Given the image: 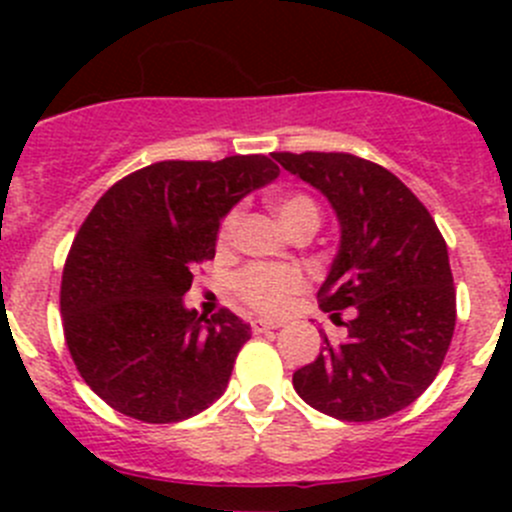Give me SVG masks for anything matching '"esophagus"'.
I'll return each instance as SVG.
<instances>
[{"instance_id":"esophagus-1","label":"esophagus","mask_w":512,"mask_h":512,"mask_svg":"<svg viewBox=\"0 0 512 512\" xmlns=\"http://www.w3.org/2000/svg\"><path fill=\"white\" fill-rule=\"evenodd\" d=\"M250 327H252V332H255V334H265V332H270V329H277V324L275 322H265V319H252Z\"/></svg>"}]
</instances>
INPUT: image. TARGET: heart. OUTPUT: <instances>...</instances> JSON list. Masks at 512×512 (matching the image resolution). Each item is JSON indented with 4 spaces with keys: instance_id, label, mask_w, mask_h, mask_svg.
<instances>
[{
    "instance_id": "b5f03b06",
    "label": "heart",
    "mask_w": 512,
    "mask_h": 512,
    "mask_svg": "<svg viewBox=\"0 0 512 512\" xmlns=\"http://www.w3.org/2000/svg\"><path fill=\"white\" fill-rule=\"evenodd\" d=\"M277 218L289 232L302 225H319V208L309 195L289 193L275 203ZM240 213L232 210L223 218L218 230L220 245H230L235 237ZM304 275L297 267H275V265H252L235 277V292L242 302L260 314H282L297 294L304 292Z\"/></svg>"
}]
</instances>
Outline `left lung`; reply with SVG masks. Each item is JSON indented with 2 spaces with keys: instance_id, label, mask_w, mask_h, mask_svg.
<instances>
[{
  "instance_id": "left-lung-1",
  "label": "left lung",
  "mask_w": 512,
  "mask_h": 512,
  "mask_svg": "<svg viewBox=\"0 0 512 512\" xmlns=\"http://www.w3.org/2000/svg\"><path fill=\"white\" fill-rule=\"evenodd\" d=\"M337 213L339 252L319 307L347 337L294 371V391L339 421H376L431 386L456 327L448 247L421 200L381 165L352 153H272Z\"/></svg>"
}]
</instances>
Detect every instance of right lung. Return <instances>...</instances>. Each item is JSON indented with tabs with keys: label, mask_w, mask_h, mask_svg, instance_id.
I'll use <instances>...</instances> for the list:
<instances>
[{
	"label": "right lung",
	"mask_w": 512,
	"mask_h": 512,
	"mask_svg": "<svg viewBox=\"0 0 512 512\" xmlns=\"http://www.w3.org/2000/svg\"><path fill=\"white\" fill-rule=\"evenodd\" d=\"M277 175L267 156L160 160L101 195L66 257L61 317L81 379L111 409L175 423L225 394L250 324L183 297L215 257L220 220Z\"/></svg>",
	"instance_id": "right-lung-1"
}]
</instances>
